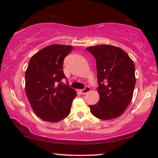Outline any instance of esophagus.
Returning a JSON list of instances; mask_svg holds the SVG:
<instances>
[{
    "label": "esophagus",
    "mask_w": 158,
    "mask_h": 158,
    "mask_svg": "<svg viewBox=\"0 0 158 158\" xmlns=\"http://www.w3.org/2000/svg\"><path fill=\"white\" fill-rule=\"evenodd\" d=\"M90 91V88L89 86H86L85 88L83 90H81V93H82V94H86L87 93H89Z\"/></svg>",
    "instance_id": "34e87169"
}]
</instances>
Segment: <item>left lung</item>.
I'll return each mask as SVG.
<instances>
[{
  "label": "left lung",
  "instance_id": "obj_1",
  "mask_svg": "<svg viewBox=\"0 0 158 158\" xmlns=\"http://www.w3.org/2000/svg\"><path fill=\"white\" fill-rule=\"evenodd\" d=\"M96 60L99 102L90 105L98 118L110 120L123 113L132 101L135 85V64L121 48L109 44L87 47Z\"/></svg>",
  "mask_w": 158,
  "mask_h": 158
}]
</instances>
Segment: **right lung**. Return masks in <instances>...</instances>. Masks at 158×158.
I'll list each match as a JSON object with an SVG mask.
<instances>
[{
	"label": "right lung",
	"instance_id": "right-lung-1",
	"mask_svg": "<svg viewBox=\"0 0 158 158\" xmlns=\"http://www.w3.org/2000/svg\"><path fill=\"white\" fill-rule=\"evenodd\" d=\"M73 47L52 44L31 57L25 74L26 94L33 111L42 120L56 123L70 113L77 93L68 84L63 73V60Z\"/></svg>",
	"mask_w": 158,
	"mask_h": 158
}]
</instances>
